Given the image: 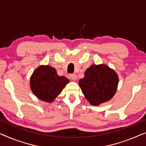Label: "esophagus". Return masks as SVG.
<instances>
[{"label":"esophagus","instance_id":"34e87169","mask_svg":"<svg viewBox=\"0 0 146 146\" xmlns=\"http://www.w3.org/2000/svg\"><path fill=\"white\" fill-rule=\"evenodd\" d=\"M69 77H70L71 79L73 80H76L77 79V76L76 74H70V75H69Z\"/></svg>","mask_w":146,"mask_h":146}]
</instances>
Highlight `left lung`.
Segmentation results:
<instances>
[{
  "instance_id": "left-lung-1",
  "label": "left lung",
  "mask_w": 146,
  "mask_h": 146,
  "mask_svg": "<svg viewBox=\"0 0 146 146\" xmlns=\"http://www.w3.org/2000/svg\"><path fill=\"white\" fill-rule=\"evenodd\" d=\"M119 78L117 73L106 65H92L84 73L79 84L88 101L98 106L111 98L116 92Z\"/></svg>"
}]
</instances>
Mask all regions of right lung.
Segmentation results:
<instances>
[{
	"label": "right lung",
	"instance_id": "right-lung-1",
	"mask_svg": "<svg viewBox=\"0 0 146 146\" xmlns=\"http://www.w3.org/2000/svg\"><path fill=\"white\" fill-rule=\"evenodd\" d=\"M68 82L66 77L58 75L54 67L42 66L33 73L30 85L32 92L38 98L50 103Z\"/></svg>",
	"mask_w": 146,
	"mask_h": 146
}]
</instances>
